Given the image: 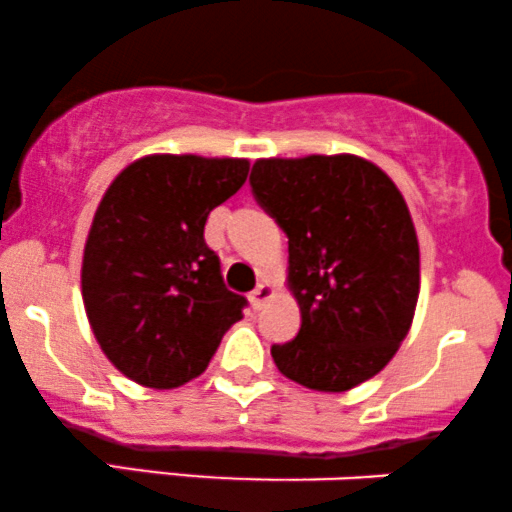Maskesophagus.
Wrapping results in <instances>:
<instances>
[{
    "label": "esophagus",
    "mask_w": 512,
    "mask_h": 512,
    "mask_svg": "<svg viewBox=\"0 0 512 512\" xmlns=\"http://www.w3.org/2000/svg\"><path fill=\"white\" fill-rule=\"evenodd\" d=\"M272 298H274V286L269 284V281H262V284L250 293V305L255 310H262L264 305H267V301H272Z\"/></svg>",
    "instance_id": "obj_1"
}]
</instances>
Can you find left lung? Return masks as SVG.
<instances>
[{"label":"left lung","mask_w":512,"mask_h":512,"mask_svg":"<svg viewBox=\"0 0 512 512\" xmlns=\"http://www.w3.org/2000/svg\"><path fill=\"white\" fill-rule=\"evenodd\" d=\"M257 202L289 236V291L301 330L274 344L276 368L317 392L378 375L409 334L419 301V240L402 192L354 154L260 158Z\"/></svg>","instance_id":"8db88e82"}]
</instances>
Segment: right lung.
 Returning <instances> with one entry per match:
<instances>
[{"label": "right lung", "instance_id": "obj_1", "mask_svg": "<svg viewBox=\"0 0 512 512\" xmlns=\"http://www.w3.org/2000/svg\"><path fill=\"white\" fill-rule=\"evenodd\" d=\"M248 170V158L151 154L105 190L86 238L81 296L103 354L134 383H190L243 317L245 298L223 284L204 223Z\"/></svg>", "mask_w": 512, "mask_h": 512}]
</instances>
